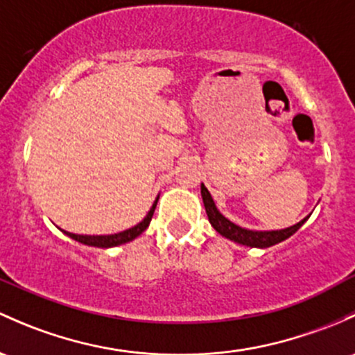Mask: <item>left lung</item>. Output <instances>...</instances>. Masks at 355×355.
Wrapping results in <instances>:
<instances>
[{
  "mask_svg": "<svg viewBox=\"0 0 355 355\" xmlns=\"http://www.w3.org/2000/svg\"><path fill=\"white\" fill-rule=\"evenodd\" d=\"M200 193H202V200H204V207H206L209 223H211L212 227L218 231L219 234L227 238L231 241H236L240 245H246V246H255V248H267V246L277 245L281 241L287 240L289 236H293L301 226L308 221V218H304L303 221H300L297 225L286 227V230H279V231H252V230H245V227L234 225L231 223L230 219H226L221 212L218 211L216 207L214 200H212L211 193L206 189V185H200Z\"/></svg>",
  "mask_w": 355,
  "mask_h": 355,
  "instance_id": "8db88e82",
  "label": "left lung"
}]
</instances>
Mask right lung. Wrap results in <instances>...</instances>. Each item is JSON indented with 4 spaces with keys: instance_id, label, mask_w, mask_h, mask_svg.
I'll list each match as a JSON object with an SVG mask.
<instances>
[{
    "instance_id": "right-lung-1",
    "label": "right lung",
    "mask_w": 355,
    "mask_h": 355,
    "mask_svg": "<svg viewBox=\"0 0 355 355\" xmlns=\"http://www.w3.org/2000/svg\"><path fill=\"white\" fill-rule=\"evenodd\" d=\"M156 202H158V199L155 200V204H153V207L149 209L146 218H144L143 221L139 223V225H136L134 227H129V230L122 231V233L102 234V236H89V234H74V233H68V231H64V233L68 234L69 238H73V240L80 241V243L89 245V246H98V248H110V246L128 243V241H132L134 238L139 236V234L143 233V231L149 226V223H151V218H153V212H155V209H156Z\"/></svg>"
}]
</instances>
